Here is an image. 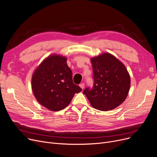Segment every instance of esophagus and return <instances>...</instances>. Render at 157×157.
Wrapping results in <instances>:
<instances>
[{
    "mask_svg": "<svg viewBox=\"0 0 157 157\" xmlns=\"http://www.w3.org/2000/svg\"><path fill=\"white\" fill-rule=\"evenodd\" d=\"M79 86L81 87V88H82V89L83 90V89H84V83L80 84L79 85Z\"/></svg>",
    "mask_w": 157,
    "mask_h": 157,
    "instance_id": "34e87169",
    "label": "esophagus"
}]
</instances>
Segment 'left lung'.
<instances>
[{"mask_svg": "<svg viewBox=\"0 0 157 157\" xmlns=\"http://www.w3.org/2000/svg\"><path fill=\"white\" fill-rule=\"evenodd\" d=\"M94 86L83 93L91 106L101 111L111 110L126 100L131 79L126 66L114 55L104 53L91 59Z\"/></svg>", "mask_w": 157, "mask_h": 157, "instance_id": "1", "label": "left lung"}]
</instances>
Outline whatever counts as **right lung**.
Instances as JSON below:
<instances>
[{
  "label": "right lung",
  "instance_id": "obj_1",
  "mask_svg": "<svg viewBox=\"0 0 157 157\" xmlns=\"http://www.w3.org/2000/svg\"><path fill=\"white\" fill-rule=\"evenodd\" d=\"M31 88L38 102L52 111H58L70 104L75 93L82 89L75 85L67 58L52 54L37 66L31 78Z\"/></svg>",
  "mask_w": 157,
  "mask_h": 157
}]
</instances>
